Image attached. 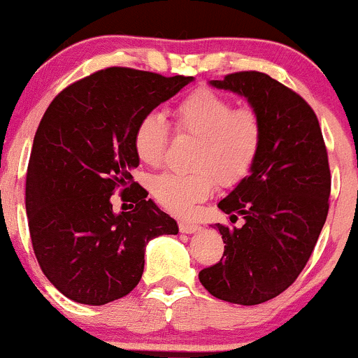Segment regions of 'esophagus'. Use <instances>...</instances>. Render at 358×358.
<instances>
[{
  "mask_svg": "<svg viewBox=\"0 0 358 358\" xmlns=\"http://www.w3.org/2000/svg\"><path fill=\"white\" fill-rule=\"evenodd\" d=\"M178 229H180V232H183V234H193V232L199 231V225L193 224V222H190V220L182 219V220H178Z\"/></svg>",
  "mask_w": 358,
  "mask_h": 358,
  "instance_id": "obj_1",
  "label": "esophagus"
}]
</instances>
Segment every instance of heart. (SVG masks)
<instances>
[{
    "mask_svg": "<svg viewBox=\"0 0 358 358\" xmlns=\"http://www.w3.org/2000/svg\"><path fill=\"white\" fill-rule=\"evenodd\" d=\"M178 133L196 138L188 173H163L151 182L156 202L173 213H188L215 187L241 182L256 162L262 143V122L252 108L234 102L212 89H199L176 104ZM170 143V127L158 113H148L134 129L133 146L148 165H159Z\"/></svg>",
    "mask_w": 358,
    "mask_h": 358,
    "instance_id": "heart-1",
    "label": "heart"
}]
</instances>
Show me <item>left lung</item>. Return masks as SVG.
Segmentation results:
<instances>
[{"instance_id": "1", "label": "left lung", "mask_w": 358, "mask_h": 358, "mask_svg": "<svg viewBox=\"0 0 358 358\" xmlns=\"http://www.w3.org/2000/svg\"><path fill=\"white\" fill-rule=\"evenodd\" d=\"M210 85L248 99L262 143L250 173L219 202L231 222L244 224H215L224 256L199 279L212 296L252 306L293 285L313 252L330 205L327 146L310 104L268 73H229Z\"/></svg>"}]
</instances>
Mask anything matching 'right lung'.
Wrapping results in <instances>:
<instances>
[{"label": "right lung", "mask_w": 358, "mask_h": 358, "mask_svg": "<svg viewBox=\"0 0 358 358\" xmlns=\"http://www.w3.org/2000/svg\"><path fill=\"white\" fill-rule=\"evenodd\" d=\"M192 80L109 67L73 82L45 110L27 171L28 227L43 274L72 301L126 296L143 276L148 242L178 234L133 182V136L139 119ZM116 187L135 188L133 211L113 213Z\"/></svg>", "instance_id": "1"}]
</instances>
